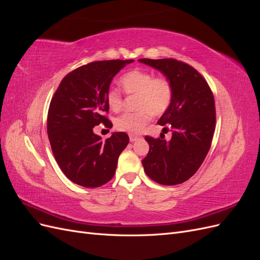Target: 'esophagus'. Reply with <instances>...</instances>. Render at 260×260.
<instances>
[{
    "mask_svg": "<svg viewBox=\"0 0 260 260\" xmlns=\"http://www.w3.org/2000/svg\"><path fill=\"white\" fill-rule=\"evenodd\" d=\"M129 138H130V141H131V142H136L137 140H139V139H140V136H136V135H130V136H129Z\"/></svg>",
    "mask_w": 260,
    "mask_h": 260,
    "instance_id": "obj_1",
    "label": "esophagus"
}]
</instances>
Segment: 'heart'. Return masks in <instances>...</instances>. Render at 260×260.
<instances>
[{"label": "heart", "mask_w": 260, "mask_h": 260, "mask_svg": "<svg viewBox=\"0 0 260 260\" xmlns=\"http://www.w3.org/2000/svg\"><path fill=\"white\" fill-rule=\"evenodd\" d=\"M122 89L128 94H137V112H125L115 120L118 130L136 135L144 129L151 120V116L161 115L171 104L174 88L166 77H154L151 72L143 69H133L120 78ZM107 104L113 111H118L122 106L121 92L111 88L106 94Z\"/></svg>", "instance_id": "b5f03b06"}]
</instances>
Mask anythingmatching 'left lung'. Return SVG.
Here are the masks:
<instances>
[{"mask_svg": "<svg viewBox=\"0 0 260 260\" xmlns=\"http://www.w3.org/2000/svg\"><path fill=\"white\" fill-rule=\"evenodd\" d=\"M159 70L174 88L171 104L157 123L170 125V141L145 137L149 151L142 160L145 174L162 185L190 179L209 151L216 127L215 100L207 81L192 66L174 58H141ZM167 129V128H164Z\"/></svg>", "mask_w": 260, "mask_h": 260, "instance_id": "1", "label": "left lung"}]
</instances>
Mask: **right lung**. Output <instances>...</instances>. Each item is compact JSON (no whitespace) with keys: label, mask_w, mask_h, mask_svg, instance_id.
<instances>
[{"label":"right lung","mask_w":260,"mask_h":260,"mask_svg":"<svg viewBox=\"0 0 260 260\" xmlns=\"http://www.w3.org/2000/svg\"><path fill=\"white\" fill-rule=\"evenodd\" d=\"M133 59L92 61L73 70L59 83L48 113V135L59 168L74 183L98 187L115 175L118 157L129 143L124 132L102 141L93 128L113 123L106 94L113 78Z\"/></svg>","instance_id":"1"}]
</instances>
